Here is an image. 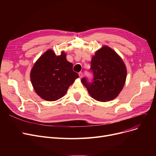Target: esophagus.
<instances>
[{
  "instance_id": "1",
  "label": "esophagus",
  "mask_w": 156,
  "mask_h": 156,
  "mask_svg": "<svg viewBox=\"0 0 156 156\" xmlns=\"http://www.w3.org/2000/svg\"><path fill=\"white\" fill-rule=\"evenodd\" d=\"M78 75H79V76H80V78H82V77H83V73H82V72H80V73H78Z\"/></svg>"
}]
</instances>
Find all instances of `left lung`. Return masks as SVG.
Returning a JSON list of instances; mask_svg holds the SVG:
<instances>
[{
  "label": "left lung",
  "mask_w": 156,
  "mask_h": 156,
  "mask_svg": "<svg viewBox=\"0 0 156 156\" xmlns=\"http://www.w3.org/2000/svg\"><path fill=\"white\" fill-rule=\"evenodd\" d=\"M90 64L93 80L90 81L83 77L81 80L89 94L101 102L115 99L126 78V69L121 57L109 47L104 46L95 52Z\"/></svg>",
  "instance_id": "obj_1"
}]
</instances>
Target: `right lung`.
Returning <instances> with one entry per match:
<instances>
[{
  "label": "right lung",
  "instance_id": "right-lung-1",
  "mask_svg": "<svg viewBox=\"0 0 156 156\" xmlns=\"http://www.w3.org/2000/svg\"><path fill=\"white\" fill-rule=\"evenodd\" d=\"M73 66L64 52L57 56L52 50L46 51L35 62L30 73L36 93L48 101L61 99L78 77V74L73 71Z\"/></svg>",
  "mask_w": 156,
  "mask_h": 156
}]
</instances>
